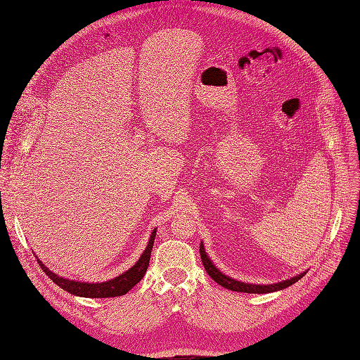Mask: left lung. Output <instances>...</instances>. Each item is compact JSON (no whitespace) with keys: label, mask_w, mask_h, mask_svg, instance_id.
<instances>
[{"label":"left lung","mask_w":360,"mask_h":360,"mask_svg":"<svg viewBox=\"0 0 360 360\" xmlns=\"http://www.w3.org/2000/svg\"><path fill=\"white\" fill-rule=\"evenodd\" d=\"M200 255H201V261H202V266L205 269V271L209 273V276L216 281L219 283L220 286L229 289V290H233V292H243V293H270V292H276V290H281V289H286L289 286H292L293 283H296L297 280H300L302 277L305 276L304 274H299L290 280H285L281 283H274V285H250V283H242V281H238V280H233L228 276L221 274L216 267L214 264L209 259V257H207L205 251H204V245L201 243L200 245Z\"/></svg>","instance_id":"obj_1"}]
</instances>
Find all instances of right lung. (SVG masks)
<instances>
[{
    "mask_svg": "<svg viewBox=\"0 0 360 360\" xmlns=\"http://www.w3.org/2000/svg\"><path fill=\"white\" fill-rule=\"evenodd\" d=\"M155 236H156V231L151 232L147 248L144 250L143 255L140 257V259L134 264V266H132L128 271H125L124 274H121L115 278H112L109 281H103V283H83V281L67 280V278L58 277L55 273L49 271L39 259H37V262H39V266L45 271V274L51 280H53L56 286H60L61 289L67 290L71 295L83 296V297H115V296H122L127 292H129L132 288H134L137 283L143 278V276L146 274L147 267H148L150 255H151V248H153Z\"/></svg>",
    "mask_w": 360,
    "mask_h": 360,
    "instance_id": "add662e5",
    "label": "right lung"
}]
</instances>
